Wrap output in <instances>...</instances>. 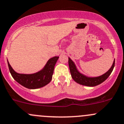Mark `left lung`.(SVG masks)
I'll use <instances>...</instances> for the list:
<instances>
[{
	"label": "left lung",
	"mask_w": 124,
	"mask_h": 124,
	"mask_svg": "<svg viewBox=\"0 0 124 124\" xmlns=\"http://www.w3.org/2000/svg\"><path fill=\"white\" fill-rule=\"evenodd\" d=\"M68 59L69 67H70V72H71L72 79L81 85L88 86V87H94V86L99 85L105 81L112 72L115 66L114 60L111 68L105 74H103L102 75H100L99 77H88L81 74L77 69L76 66L74 62L70 58H68Z\"/></svg>",
	"instance_id": "1"
}]
</instances>
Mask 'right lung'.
Listing matches in <instances>:
<instances>
[{
  "mask_svg": "<svg viewBox=\"0 0 124 124\" xmlns=\"http://www.w3.org/2000/svg\"><path fill=\"white\" fill-rule=\"evenodd\" d=\"M59 56L50 58L45 67L39 72L31 74H18L16 72L8 61V64L12 76L16 81L29 89H36L44 87L51 81L54 68Z\"/></svg>",
  "mask_w": 124,
  "mask_h": 124,
  "instance_id": "add662e5",
  "label": "right lung"
}]
</instances>
